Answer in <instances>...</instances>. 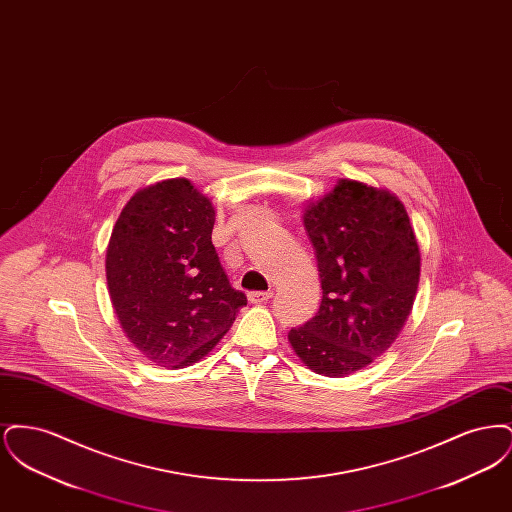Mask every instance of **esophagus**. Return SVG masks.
Masks as SVG:
<instances>
[{
	"label": "esophagus",
	"mask_w": 512,
	"mask_h": 512,
	"mask_svg": "<svg viewBox=\"0 0 512 512\" xmlns=\"http://www.w3.org/2000/svg\"><path fill=\"white\" fill-rule=\"evenodd\" d=\"M249 301L251 303H267L268 299L272 297V293L270 292H251L249 295Z\"/></svg>",
	"instance_id": "obj_1"
}]
</instances>
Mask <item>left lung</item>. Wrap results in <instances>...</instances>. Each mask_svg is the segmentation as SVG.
<instances>
[{
  "mask_svg": "<svg viewBox=\"0 0 512 512\" xmlns=\"http://www.w3.org/2000/svg\"><path fill=\"white\" fill-rule=\"evenodd\" d=\"M303 224L317 255L322 301L288 340L313 372L341 378L397 340L413 309L420 249L403 203L357 180L343 178L307 205Z\"/></svg>",
  "mask_w": 512,
  "mask_h": 512,
  "instance_id": "8db88e82",
  "label": "left lung"
}]
</instances>
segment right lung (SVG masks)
Returning <instances> with one entry per match:
<instances>
[{
	"instance_id": "1",
	"label": "right lung",
	"mask_w": 512,
	"mask_h": 512,
	"mask_svg": "<svg viewBox=\"0 0 512 512\" xmlns=\"http://www.w3.org/2000/svg\"><path fill=\"white\" fill-rule=\"evenodd\" d=\"M215 207L186 178L138 190L105 255L107 286L126 338L155 365L203 359L247 305L211 242Z\"/></svg>"
}]
</instances>
